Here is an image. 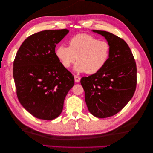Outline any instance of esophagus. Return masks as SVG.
I'll return each mask as SVG.
<instances>
[{
    "label": "esophagus",
    "instance_id": "34e87169",
    "mask_svg": "<svg viewBox=\"0 0 153 153\" xmlns=\"http://www.w3.org/2000/svg\"><path fill=\"white\" fill-rule=\"evenodd\" d=\"M74 79H75V82H76V83H78L80 82L81 80V77L78 76H76V75H75L74 76Z\"/></svg>",
    "mask_w": 153,
    "mask_h": 153
}]
</instances>
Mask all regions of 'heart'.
I'll return each mask as SVG.
<instances>
[{"label": "heart", "instance_id": "b5f03b06", "mask_svg": "<svg viewBox=\"0 0 153 153\" xmlns=\"http://www.w3.org/2000/svg\"><path fill=\"white\" fill-rule=\"evenodd\" d=\"M69 47L60 45L56 49V56L62 66L68 68L75 61L77 72L93 74L105 66L110 56V47L106 41H100L91 35L81 33L68 41Z\"/></svg>", "mask_w": 153, "mask_h": 153}]
</instances>
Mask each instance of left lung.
<instances>
[{"label": "left lung", "mask_w": 153, "mask_h": 153, "mask_svg": "<svg viewBox=\"0 0 153 153\" xmlns=\"http://www.w3.org/2000/svg\"><path fill=\"white\" fill-rule=\"evenodd\" d=\"M105 37L110 47L105 66L98 72L81 79L85 100L91 114L99 118L119 112L134 96L137 67L126 42L105 31L93 30Z\"/></svg>", "instance_id": "1"}]
</instances>
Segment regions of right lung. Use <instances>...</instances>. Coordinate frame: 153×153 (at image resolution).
I'll use <instances>...</instances> for the list:
<instances>
[{
	"label": "right lung",
	"instance_id": "add662e5",
	"mask_svg": "<svg viewBox=\"0 0 153 153\" xmlns=\"http://www.w3.org/2000/svg\"><path fill=\"white\" fill-rule=\"evenodd\" d=\"M68 30H45L30 35L17 52L13 76L23 107L35 118L51 120L62 111L64 101L74 85V77L56 56V44Z\"/></svg>",
	"mask_w": 153,
	"mask_h": 153
}]
</instances>
